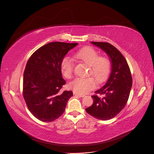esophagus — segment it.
I'll use <instances>...</instances> for the list:
<instances>
[{
	"label": "esophagus",
	"instance_id": "esophagus-1",
	"mask_svg": "<svg viewBox=\"0 0 154 154\" xmlns=\"http://www.w3.org/2000/svg\"><path fill=\"white\" fill-rule=\"evenodd\" d=\"M73 94L74 95H76L78 96H80V97H84L85 95V94H80V93H78V92H73Z\"/></svg>",
	"mask_w": 154,
	"mask_h": 154
}]
</instances>
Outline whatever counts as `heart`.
I'll use <instances>...</instances> for the list:
<instances>
[{
    "instance_id": "heart-1",
    "label": "heart",
    "mask_w": 154,
    "mask_h": 154,
    "mask_svg": "<svg viewBox=\"0 0 154 154\" xmlns=\"http://www.w3.org/2000/svg\"><path fill=\"white\" fill-rule=\"evenodd\" d=\"M74 57L88 66L87 75L92 76L98 83L103 82L110 73L111 65L109 59L103 56H99L97 51L91 47L84 48L79 50ZM74 66V62L70 58L66 57L62 59L61 70L65 78H72ZM92 77L76 78L69 83V87L74 91L80 93L89 92L96 85L94 78Z\"/></svg>"
}]
</instances>
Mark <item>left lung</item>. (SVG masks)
Returning <instances> with one entry per match:
<instances>
[{"label":"left lung","instance_id":"obj_1","mask_svg":"<svg viewBox=\"0 0 154 154\" xmlns=\"http://www.w3.org/2000/svg\"><path fill=\"white\" fill-rule=\"evenodd\" d=\"M109 55L112 63L110 76L105 84L92 96L93 103L85 109L97 119L109 120L122 111L127 103L132 85V78L127 60L120 51L108 42H91ZM100 94L102 97L97 95Z\"/></svg>","mask_w":154,"mask_h":154}]
</instances>
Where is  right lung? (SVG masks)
<instances>
[{"instance_id": "obj_1", "label": "right lung", "mask_w": 154, "mask_h": 154, "mask_svg": "<svg viewBox=\"0 0 154 154\" xmlns=\"http://www.w3.org/2000/svg\"><path fill=\"white\" fill-rule=\"evenodd\" d=\"M78 43L54 42L37 49L27 62L23 76V96L27 108L43 122H51L64 112L72 91H61L66 82L61 62Z\"/></svg>"}]
</instances>
